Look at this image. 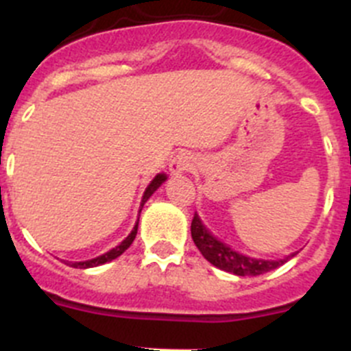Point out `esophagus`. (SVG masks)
<instances>
[{
	"label": "esophagus",
	"instance_id": "1",
	"mask_svg": "<svg viewBox=\"0 0 351 351\" xmlns=\"http://www.w3.org/2000/svg\"><path fill=\"white\" fill-rule=\"evenodd\" d=\"M194 156L189 152H180L176 154L175 157L171 159V164H169V171L173 175H180V173H187L194 168Z\"/></svg>",
	"mask_w": 351,
	"mask_h": 351
}]
</instances>
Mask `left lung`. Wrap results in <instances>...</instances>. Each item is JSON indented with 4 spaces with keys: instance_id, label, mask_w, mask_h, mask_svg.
<instances>
[{
    "instance_id": "1",
    "label": "left lung",
    "mask_w": 351,
    "mask_h": 351,
    "mask_svg": "<svg viewBox=\"0 0 351 351\" xmlns=\"http://www.w3.org/2000/svg\"><path fill=\"white\" fill-rule=\"evenodd\" d=\"M191 234L195 246L208 262H211L219 269L238 274V276H258V274L269 273V271L285 264L290 258L289 255V257L280 258V261H262V258H252L238 254L227 245H223L222 241H219L213 234H210V230L203 226L197 213H194V219H192ZM293 255L295 254H292V257Z\"/></svg>"
}]
</instances>
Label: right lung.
<instances>
[{
	"instance_id": "obj_1",
	"label": "right lung",
	"mask_w": 351,
	"mask_h": 351,
	"mask_svg": "<svg viewBox=\"0 0 351 351\" xmlns=\"http://www.w3.org/2000/svg\"><path fill=\"white\" fill-rule=\"evenodd\" d=\"M164 182H166V175H164V173H160V175H157L156 178L152 180V183H150V185H148V187H147V191H145L143 199H141V208H143V204L147 203L148 197H150V195H152L154 192H156L157 189H159ZM140 211H141V210H140ZM136 232H138V222H136V226H134V229L131 230V234H129L128 238H125L124 241L121 243V245L115 246L113 250L106 252V254L99 255V257H96V258H90V261L73 262V267H80V269H87V267H96V266H101V264H105V262L113 261V258H117V257H119V255L124 254V252L128 250L129 246H131V243L134 241V238H136Z\"/></svg>"
}]
</instances>
